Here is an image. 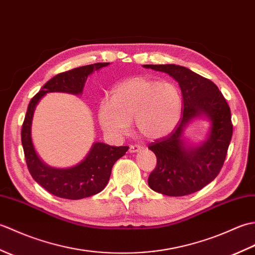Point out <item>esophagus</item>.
I'll list each match as a JSON object with an SVG mask.
<instances>
[{
  "label": "esophagus",
  "instance_id": "34e87169",
  "mask_svg": "<svg viewBox=\"0 0 255 255\" xmlns=\"http://www.w3.org/2000/svg\"><path fill=\"white\" fill-rule=\"evenodd\" d=\"M141 150V147L139 144H131L129 145V152L130 153H134V152H139Z\"/></svg>",
  "mask_w": 255,
  "mask_h": 255
}]
</instances>
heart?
Instances as JSON below:
<instances>
[{
  "instance_id": "1",
  "label": "heart",
  "mask_w": 255,
  "mask_h": 255,
  "mask_svg": "<svg viewBox=\"0 0 255 255\" xmlns=\"http://www.w3.org/2000/svg\"><path fill=\"white\" fill-rule=\"evenodd\" d=\"M182 115V97L174 84L147 77H133L114 86L111 99L99 106L103 130L115 137L127 134L134 122L145 139L156 140L171 133Z\"/></svg>"
}]
</instances>
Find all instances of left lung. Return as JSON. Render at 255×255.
Returning a JSON list of instances; mask_svg holds the SVG:
<instances>
[{
	"label": "left lung",
	"mask_w": 255,
	"mask_h": 255,
	"mask_svg": "<svg viewBox=\"0 0 255 255\" xmlns=\"http://www.w3.org/2000/svg\"><path fill=\"white\" fill-rule=\"evenodd\" d=\"M145 69L167 73L180 85L183 116L170 136L155 140L149 149L156 156V166L148 184L167 196H185L207 185L224 165L232 137L228 103L214 82L176 64H144ZM196 119L210 123L206 138L193 145L185 137L187 127Z\"/></svg>",
	"instance_id": "1"
}]
</instances>
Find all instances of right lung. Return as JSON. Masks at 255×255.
<instances>
[{
	"instance_id": "right-lung-1",
	"label": "right lung",
	"mask_w": 255,
	"mask_h": 255,
	"mask_svg": "<svg viewBox=\"0 0 255 255\" xmlns=\"http://www.w3.org/2000/svg\"><path fill=\"white\" fill-rule=\"evenodd\" d=\"M108 64L110 62L89 64L57 74L48 81L29 102L21 128V144L26 163L32 178L55 196L66 199H81L102 192L110 180L114 163L125 155L129 147H114L96 141L92 144L85 158L78 164L63 169L48 165L37 153L32 142L31 124L35 108L48 93L61 92L81 95L89 75Z\"/></svg>"
}]
</instances>
